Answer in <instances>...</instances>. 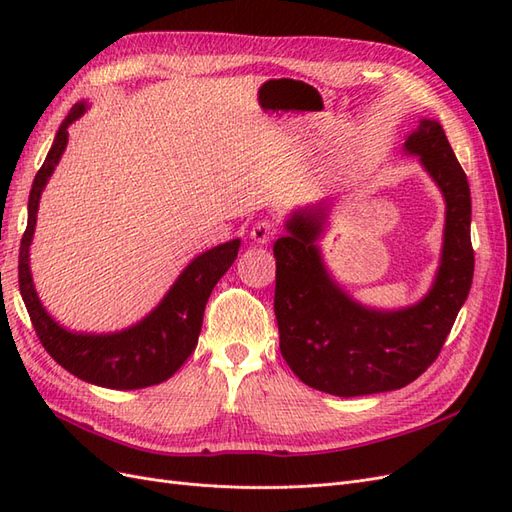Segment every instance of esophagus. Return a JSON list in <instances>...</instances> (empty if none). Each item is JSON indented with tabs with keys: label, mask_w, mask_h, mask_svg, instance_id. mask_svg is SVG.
Returning <instances> with one entry per match:
<instances>
[{
	"label": "esophagus",
	"mask_w": 512,
	"mask_h": 512,
	"mask_svg": "<svg viewBox=\"0 0 512 512\" xmlns=\"http://www.w3.org/2000/svg\"><path fill=\"white\" fill-rule=\"evenodd\" d=\"M275 226H273V222H269V220H260V222H256L254 226H252V239H254V243H258V245H267L271 239H273V235H275Z\"/></svg>",
	"instance_id": "1"
}]
</instances>
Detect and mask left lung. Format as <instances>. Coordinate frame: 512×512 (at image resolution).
Here are the masks:
<instances>
[{
  "mask_svg": "<svg viewBox=\"0 0 512 512\" xmlns=\"http://www.w3.org/2000/svg\"><path fill=\"white\" fill-rule=\"evenodd\" d=\"M444 198V232L436 275L421 299L401 307L356 301L331 275L320 239L329 228L333 198L288 213L286 235L273 245L275 318L280 350L301 382L337 397L395 391L436 361L474 275L468 177L440 121L423 117L406 136Z\"/></svg>",
  "mask_w": 512,
  "mask_h": 512,
  "instance_id": "8db88e82",
  "label": "left lung"
}]
</instances>
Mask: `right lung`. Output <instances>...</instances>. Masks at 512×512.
<instances>
[{"mask_svg": "<svg viewBox=\"0 0 512 512\" xmlns=\"http://www.w3.org/2000/svg\"><path fill=\"white\" fill-rule=\"evenodd\" d=\"M91 104L79 100L61 121L55 141L34 179L27 203V228L19 252V288L27 314L44 350L72 376L104 389L134 391L168 380L198 344L205 305L213 286L237 260L241 239H232L194 256L160 303L147 316L121 331L87 333L59 324L38 297L29 247L34 241L42 192L68 147V128Z\"/></svg>", "mask_w": 512, "mask_h": 512, "instance_id": "obj_1", "label": "right lung"}]
</instances>
